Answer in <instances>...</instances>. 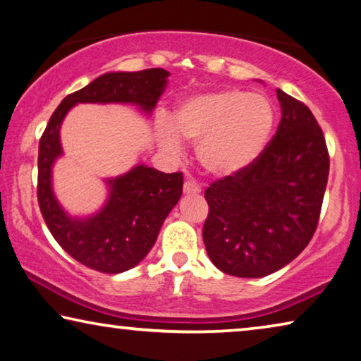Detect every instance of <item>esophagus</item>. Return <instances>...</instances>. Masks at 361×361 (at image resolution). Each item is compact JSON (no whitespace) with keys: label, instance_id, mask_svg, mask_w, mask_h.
Listing matches in <instances>:
<instances>
[{"label":"esophagus","instance_id":"34e87169","mask_svg":"<svg viewBox=\"0 0 361 361\" xmlns=\"http://www.w3.org/2000/svg\"><path fill=\"white\" fill-rule=\"evenodd\" d=\"M183 191H185V194H199L201 192V186H199L196 181L188 180L185 181V185H183Z\"/></svg>","mask_w":361,"mask_h":361}]
</instances>
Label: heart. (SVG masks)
I'll return each instance as SVG.
<instances>
[{"mask_svg":"<svg viewBox=\"0 0 361 361\" xmlns=\"http://www.w3.org/2000/svg\"><path fill=\"white\" fill-rule=\"evenodd\" d=\"M274 107L262 94L226 88L183 99L171 127L159 125V141L170 154L181 152L178 136L196 142L197 159L214 176H230L260 156L273 131Z\"/></svg>","mask_w":361,"mask_h":361,"instance_id":"obj_1","label":"heart"}]
</instances>
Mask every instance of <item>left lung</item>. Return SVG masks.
Returning <instances> with one entry per match:
<instances>
[{
    "label": "left lung",
    "instance_id": "left-lung-1",
    "mask_svg": "<svg viewBox=\"0 0 361 361\" xmlns=\"http://www.w3.org/2000/svg\"><path fill=\"white\" fill-rule=\"evenodd\" d=\"M281 122L247 169L205 190L202 228L214 265L239 278L278 271L304 250L318 226L329 154L310 109L276 90Z\"/></svg>",
    "mask_w": 361,
    "mask_h": 361
}]
</instances>
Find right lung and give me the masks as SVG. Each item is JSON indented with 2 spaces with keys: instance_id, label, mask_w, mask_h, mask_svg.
<instances>
[{
  "instance_id": "add662e5",
  "label": "right lung",
  "mask_w": 361,
  "mask_h": 361,
  "mask_svg": "<svg viewBox=\"0 0 361 361\" xmlns=\"http://www.w3.org/2000/svg\"><path fill=\"white\" fill-rule=\"evenodd\" d=\"M170 73L164 68L112 72L66 96L51 116L38 146V205L48 230L66 252L91 270L116 274L138 265L156 243L164 220L180 201L183 173L138 165L107 180L104 207L90 219H72L56 201L51 170L62 154L59 128L78 102H131L145 112L156 107Z\"/></svg>"
}]
</instances>
